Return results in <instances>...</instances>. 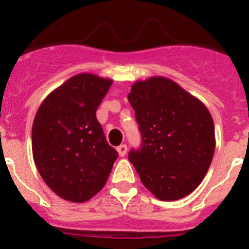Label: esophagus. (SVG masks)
<instances>
[{"mask_svg":"<svg viewBox=\"0 0 249 249\" xmlns=\"http://www.w3.org/2000/svg\"><path fill=\"white\" fill-rule=\"evenodd\" d=\"M117 152L118 155H120V157H124L127 153V146L126 144H120V146L117 147Z\"/></svg>","mask_w":249,"mask_h":249,"instance_id":"1","label":"esophagus"}]
</instances>
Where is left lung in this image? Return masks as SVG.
Masks as SVG:
<instances>
[{
	"label": "left lung",
	"mask_w": 249,
	"mask_h": 249,
	"mask_svg": "<svg viewBox=\"0 0 249 249\" xmlns=\"http://www.w3.org/2000/svg\"><path fill=\"white\" fill-rule=\"evenodd\" d=\"M128 101L142 146L128 160L147 190L160 201L181 199L199 186L215 148L214 124L206 106L166 77L132 86Z\"/></svg>",
	"instance_id": "left-lung-1"
}]
</instances>
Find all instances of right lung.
I'll return each mask as SVG.
<instances>
[{"mask_svg": "<svg viewBox=\"0 0 249 249\" xmlns=\"http://www.w3.org/2000/svg\"><path fill=\"white\" fill-rule=\"evenodd\" d=\"M112 80L78 73L57 87L37 109L32 153L39 175L58 197L82 203L106 184L117 151L96 117Z\"/></svg>", "mask_w": 249, "mask_h": 249, "instance_id": "right-lung-1", "label": "right lung"}]
</instances>
